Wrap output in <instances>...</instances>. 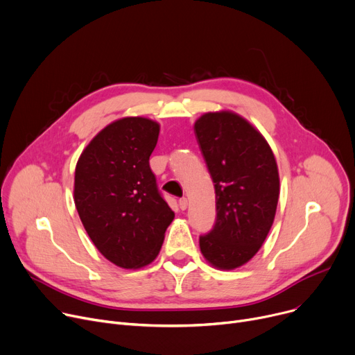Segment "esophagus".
<instances>
[{
  "mask_svg": "<svg viewBox=\"0 0 355 355\" xmlns=\"http://www.w3.org/2000/svg\"><path fill=\"white\" fill-rule=\"evenodd\" d=\"M178 203H179V207H180L182 210H184V209L187 207V199H186V198H180Z\"/></svg>",
  "mask_w": 355,
  "mask_h": 355,
  "instance_id": "obj_1",
  "label": "esophagus"
}]
</instances>
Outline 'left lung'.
I'll use <instances>...</instances> for the list:
<instances>
[{"mask_svg": "<svg viewBox=\"0 0 355 355\" xmlns=\"http://www.w3.org/2000/svg\"><path fill=\"white\" fill-rule=\"evenodd\" d=\"M195 132L217 211L211 230L199 237L200 250L213 266L236 268L259 252L275 220L277 163L263 136L236 114H206Z\"/></svg>", "mask_w": 355, "mask_h": 355, "instance_id": "1", "label": "left lung"}]
</instances>
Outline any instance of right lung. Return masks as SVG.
<instances>
[{"label": "right lung", "instance_id": "1", "mask_svg": "<svg viewBox=\"0 0 355 355\" xmlns=\"http://www.w3.org/2000/svg\"><path fill=\"white\" fill-rule=\"evenodd\" d=\"M159 125L123 118L102 129L75 169V206L96 249L123 268L156 259L175 213L149 166Z\"/></svg>", "mask_w": 355, "mask_h": 355}]
</instances>
